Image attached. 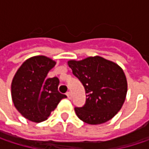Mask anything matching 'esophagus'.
Instances as JSON below:
<instances>
[{
  "label": "esophagus",
  "instance_id": "34e87169",
  "mask_svg": "<svg viewBox=\"0 0 149 149\" xmlns=\"http://www.w3.org/2000/svg\"><path fill=\"white\" fill-rule=\"evenodd\" d=\"M66 96H67L68 99H72V93H71L70 91L66 93Z\"/></svg>",
  "mask_w": 149,
  "mask_h": 149
}]
</instances>
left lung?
Returning <instances> with one entry per match:
<instances>
[{
  "instance_id": "obj_1",
  "label": "left lung",
  "mask_w": 149,
  "mask_h": 149,
  "mask_svg": "<svg viewBox=\"0 0 149 149\" xmlns=\"http://www.w3.org/2000/svg\"><path fill=\"white\" fill-rule=\"evenodd\" d=\"M69 67L84 87L86 101L75 108L83 122L97 125L113 118L125 101L128 84L123 69L102 57H89L68 61Z\"/></svg>"
}]
</instances>
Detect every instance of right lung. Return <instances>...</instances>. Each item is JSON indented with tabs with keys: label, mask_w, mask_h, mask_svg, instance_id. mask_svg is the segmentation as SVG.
Instances as JSON below:
<instances>
[{
	"label": "right lung",
	"mask_w": 149,
	"mask_h": 149,
	"mask_svg": "<svg viewBox=\"0 0 149 149\" xmlns=\"http://www.w3.org/2000/svg\"><path fill=\"white\" fill-rule=\"evenodd\" d=\"M55 65V61L45 56L32 57L21 65L13 78V103L17 110L32 122L46 120L61 99L66 97L58 91V78L46 77Z\"/></svg>",
	"instance_id": "obj_1"
}]
</instances>
